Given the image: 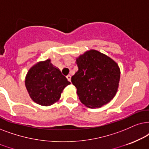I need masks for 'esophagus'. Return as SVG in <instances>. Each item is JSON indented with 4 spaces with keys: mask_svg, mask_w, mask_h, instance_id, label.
I'll list each match as a JSON object with an SVG mask.
<instances>
[{
    "mask_svg": "<svg viewBox=\"0 0 149 149\" xmlns=\"http://www.w3.org/2000/svg\"><path fill=\"white\" fill-rule=\"evenodd\" d=\"M71 76H70V75H68V76H67V80H68V81H69V82H71Z\"/></svg>",
    "mask_w": 149,
    "mask_h": 149,
    "instance_id": "1",
    "label": "esophagus"
}]
</instances>
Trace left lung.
I'll return each instance as SVG.
<instances>
[{"instance_id": "obj_1", "label": "left lung", "mask_w": 149, "mask_h": 149, "mask_svg": "<svg viewBox=\"0 0 149 149\" xmlns=\"http://www.w3.org/2000/svg\"><path fill=\"white\" fill-rule=\"evenodd\" d=\"M78 71L71 77L80 102L88 108L110 102L117 91L120 69L117 63L100 52L91 49L76 59Z\"/></svg>"}]
</instances>
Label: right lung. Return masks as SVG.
<instances>
[{"mask_svg": "<svg viewBox=\"0 0 149 149\" xmlns=\"http://www.w3.org/2000/svg\"><path fill=\"white\" fill-rule=\"evenodd\" d=\"M70 82L50 60L38 63L29 69L25 85L30 97L41 106H50L60 99L63 89Z\"/></svg>", "mask_w": 149, "mask_h": 149, "instance_id": "1", "label": "right lung"}]
</instances>
